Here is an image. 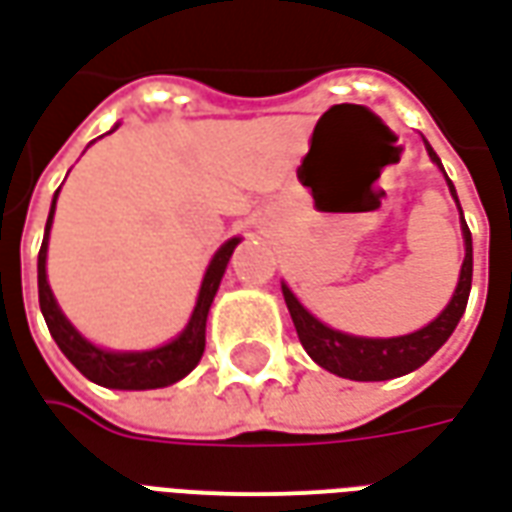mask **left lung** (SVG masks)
<instances>
[{
	"label": "left lung",
	"instance_id": "8db88e82",
	"mask_svg": "<svg viewBox=\"0 0 512 512\" xmlns=\"http://www.w3.org/2000/svg\"><path fill=\"white\" fill-rule=\"evenodd\" d=\"M425 147H428L430 161L439 164V169L444 172L439 156L433 153V147L428 142H425ZM444 178H447V172H444ZM447 186H450V194L458 202V194H455V186H452L450 178H447ZM458 211H461V205H458ZM461 233L466 255H463L461 277H458L450 304L428 326H422V329L411 334H400V337H356V334L332 329V326L318 321L296 299V293L282 282V296H285V304H288L290 318H293L296 334H299L301 345L310 354L312 362L334 373V376L351 378V381H386V378L406 376L411 370L425 365L430 356L450 340V334L455 332V326H458L463 310H466V301H469V290H472V233L466 227L463 211Z\"/></svg>",
	"mask_w": 512,
	"mask_h": 512
}]
</instances>
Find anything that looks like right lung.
I'll use <instances>...</instances> for the list:
<instances>
[{"mask_svg": "<svg viewBox=\"0 0 512 512\" xmlns=\"http://www.w3.org/2000/svg\"><path fill=\"white\" fill-rule=\"evenodd\" d=\"M57 194H60V189L54 191L49 219H46V233H43V244H40L38 255L40 312L46 318V326H49L54 343L60 345L62 354L68 356V362L84 378H90L93 384L106 386V389H161V386L175 384L180 378L189 376L191 370L200 365L202 351H205V323H208L213 296L219 290L224 268L233 257L235 246L241 244V238H230L216 249V255L211 257V263L205 268L194 312H191L186 329L175 340L158 345V348H150V351H109V348L90 343L65 318V312L60 310V304L51 293L49 274H46V255H49V233L51 222H54V208H57Z\"/></svg>", "mask_w": 512, "mask_h": 512, "instance_id": "right-lung-1", "label": "right lung"}]
</instances>
